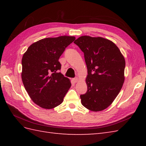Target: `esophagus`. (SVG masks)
<instances>
[{"label":"esophagus","instance_id":"34e87169","mask_svg":"<svg viewBox=\"0 0 146 146\" xmlns=\"http://www.w3.org/2000/svg\"><path fill=\"white\" fill-rule=\"evenodd\" d=\"M78 81H79V79H78V77H76V78H73V82H75V83H77V82H78Z\"/></svg>","mask_w":146,"mask_h":146}]
</instances>
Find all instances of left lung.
I'll list each match as a JSON object with an SVG mask.
<instances>
[{
	"label": "left lung",
	"instance_id": "obj_1",
	"mask_svg": "<svg viewBox=\"0 0 146 146\" xmlns=\"http://www.w3.org/2000/svg\"><path fill=\"white\" fill-rule=\"evenodd\" d=\"M74 43L84 52L88 71L87 92L80 95L82 104L93 111L104 110L122 87L125 58L115 43L102 37L80 36Z\"/></svg>",
	"mask_w": 146,
	"mask_h": 146
}]
</instances>
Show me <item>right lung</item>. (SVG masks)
I'll list each match as a JSON object with an SVG mask.
<instances>
[{
    "label": "right lung",
    "instance_id": "right-lung-1",
    "mask_svg": "<svg viewBox=\"0 0 146 146\" xmlns=\"http://www.w3.org/2000/svg\"><path fill=\"white\" fill-rule=\"evenodd\" d=\"M75 36L47 38L34 42L22 58L21 78L27 94L40 107L51 109L63 102L71 84L69 78L58 73L59 58Z\"/></svg>",
    "mask_w": 146,
    "mask_h": 146
}]
</instances>
